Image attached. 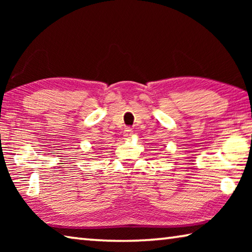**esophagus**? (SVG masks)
<instances>
[{"label":"esophagus","mask_w":252,"mask_h":252,"mask_svg":"<svg viewBox=\"0 0 252 252\" xmlns=\"http://www.w3.org/2000/svg\"><path fill=\"white\" fill-rule=\"evenodd\" d=\"M132 134H133V130L131 129V127H126V129L125 130V132H123V135H125L126 139H130Z\"/></svg>","instance_id":"obj_1"}]
</instances>
